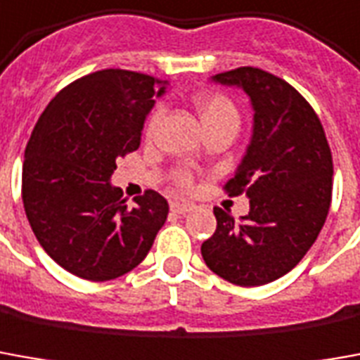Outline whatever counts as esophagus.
<instances>
[{
	"label": "esophagus",
	"instance_id": "34e87169",
	"mask_svg": "<svg viewBox=\"0 0 360 360\" xmlns=\"http://www.w3.org/2000/svg\"><path fill=\"white\" fill-rule=\"evenodd\" d=\"M193 210V205H188V202H173L172 205V212L179 216H185L188 214Z\"/></svg>",
	"mask_w": 360,
	"mask_h": 360
}]
</instances>
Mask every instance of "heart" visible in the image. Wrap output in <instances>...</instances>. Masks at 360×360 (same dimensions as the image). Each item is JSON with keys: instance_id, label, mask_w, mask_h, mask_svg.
Returning <instances> with one entry per match:
<instances>
[{"instance_id": "1", "label": "heart", "mask_w": 360, "mask_h": 360, "mask_svg": "<svg viewBox=\"0 0 360 360\" xmlns=\"http://www.w3.org/2000/svg\"><path fill=\"white\" fill-rule=\"evenodd\" d=\"M193 107L197 110L198 119L202 122V128L210 130V128H232L233 132L238 130L240 127V110L236 107V103L224 95V93H216V91H202L197 93L193 97ZM163 109L162 107H155L150 117H148V122H146V134L150 136L152 132L158 127V122L162 119ZM177 181L179 185L183 187H188L191 185V175L185 172L177 173Z\"/></svg>"}]
</instances>
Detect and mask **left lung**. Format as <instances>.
Returning a JSON list of instances; mask_svg holds the SVG:
<instances>
[{
	"label": "left lung",
	"mask_w": 360,
	"mask_h": 360,
	"mask_svg": "<svg viewBox=\"0 0 360 360\" xmlns=\"http://www.w3.org/2000/svg\"><path fill=\"white\" fill-rule=\"evenodd\" d=\"M212 82L240 87L253 107V134L230 195L250 198L236 220L214 208L216 232L200 253L208 269L240 286H261L292 271L323 228L333 162L318 115L292 85L259 68H238Z\"/></svg>",
	"instance_id": "1"
}]
</instances>
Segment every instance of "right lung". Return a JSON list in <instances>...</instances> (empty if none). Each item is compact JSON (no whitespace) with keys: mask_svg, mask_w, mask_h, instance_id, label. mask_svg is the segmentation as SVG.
Instances as JSON below:
<instances>
[{"mask_svg":"<svg viewBox=\"0 0 360 360\" xmlns=\"http://www.w3.org/2000/svg\"><path fill=\"white\" fill-rule=\"evenodd\" d=\"M167 82L128 70L75 79L40 115L22 163V205L42 250L85 281L140 265L169 212L146 191L128 208L110 183L117 160L140 148L142 128Z\"/></svg>","mask_w":360,"mask_h":360,"instance_id":"right-lung-1","label":"right lung"}]
</instances>
